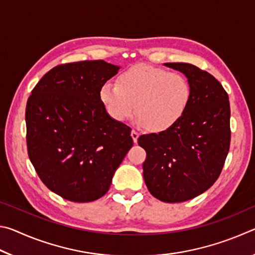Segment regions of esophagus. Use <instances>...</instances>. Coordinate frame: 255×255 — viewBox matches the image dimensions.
Here are the masks:
<instances>
[{
	"label": "esophagus",
	"instance_id": "esophagus-1",
	"mask_svg": "<svg viewBox=\"0 0 255 255\" xmlns=\"http://www.w3.org/2000/svg\"><path fill=\"white\" fill-rule=\"evenodd\" d=\"M130 135H131V138H132L133 143L137 144V140H138V137H139V133H138L136 130H131Z\"/></svg>",
	"mask_w": 255,
	"mask_h": 255
}]
</instances>
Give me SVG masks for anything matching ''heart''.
I'll use <instances>...</instances> for the list:
<instances>
[{
	"label": "heart",
	"instance_id": "1",
	"mask_svg": "<svg viewBox=\"0 0 255 255\" xmlns=\"http://www.w3.org/2000/svg\"><path fill=\"white\" fill-rule=\"evenodd\" d=\"M100 100L117 122L130 119L136 107L140 126L152 132H164L187 112L191 85L180 73L138 64L123 72L117 84L106 82L100 89Z\"/></svg>",
	"mask_w": 255,
	"mask_h": 255
}]
</instances>
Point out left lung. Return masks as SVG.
Segmentation results:
<instances>
[{"instance_id":"obj_1","label":"left lung","mask_w":255,"mask_h":255,"mask_svg":"<svg viewBox=\"0 0 255 255\" xmlns=\"http://www.w3.org/2000/svg\"><path fill=\"white\" fill-rule=\"evenodd\" d=\"M191 85L183 118L169 130L141 135L147 154L143 175L149 192L164 202H182L208 190L218 179L230 150L231 108L222 84L188 63H165Z\"/></svg>"}]
</instances>
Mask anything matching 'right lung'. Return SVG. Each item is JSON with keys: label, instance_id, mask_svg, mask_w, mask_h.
Masks as SVG:
<instances>
[{"label": "right lung", "instance_id": "obj_1", "mask_svg": "<svg viewBox=\"0 0 255 255\" xmlns=\"http://www.w3.org/2000/svg\"><path fill=\"white\" fill-rule=\"evenodd\" d=\"M119 70L105 60L58 65L28 99L29 158L46 187L64 199L105 196L133 144L131 129L111 118L100 100L101 86Z\"/></svg>", "mask_w": 255, "mask_h": 255}]
</instances>
